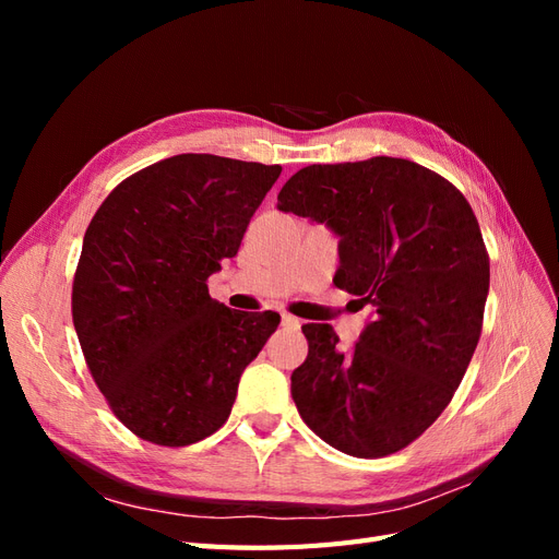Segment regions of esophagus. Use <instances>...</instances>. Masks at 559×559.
Returning a JSON list of instances; mask_svg holds the SVG:
<instances>
[{
  "instance_id": "34e87169",
  "label": "esophagus",
  "mask_w": 559,
  "mask_h": 559,
  "mask_svg": "<svg viewBox=\"0 0 559 559\" xmlns=\"http://www.w3.org/2000/svg\"><path fill=\"white\" fill-rule=\"evenodd\" d=\"M282 326H286V329H300V321L296 317H292V314H282Z\"/></svg>"
}]
</instances>
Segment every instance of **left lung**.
Masks as SVG:
<instances>
[{
    "instance_id": "1",
    "label": "left lung",
    "mask_w": 559,
    "mask_h": 559,
    "mask_svg": "<svg viewBox=\"0 0 559 559\" xmlns=\"http://www.w3.org/2000/svg\"><path fill=\"white\" fill-rule=\"evenodd\" d=\"M277 210L341 238L333 282L373 308L347 352L329 324L302 326L296 408L345 454L399 452L445 411L476 352L489 292L478 218L448 179L389 156L302 167Z\"/></svg>"
}]
</instances>
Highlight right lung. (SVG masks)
<instances>
[{
  "instance_id": "1",
  "label": "right lung",
  "mask_w": 559,
  "mask_h": 559,
  "mask_svg": "<svg viewBox=\"0 0 559 559\" xmlns=\"http://www.w3.org/2000/svg\"><path fill=\"white\" fill-rule=\"evenodd\" d=\"M280 165L181 154L107 195L83 235L72 317L114 415L140 438L181 448L224 427L242 370L280 324L210 296L240 249Z\"/></svg>"
}]
</instances>
